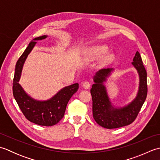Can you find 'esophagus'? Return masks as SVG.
Here are the masks:
<instances>
[{"instance_id":"esophagus-1","label":"esophagus","mask_w":160,"mask_h":160,"mask_svg":"<svg viewBox=\"0 0 160 160\" xmlns=\"http://www.w3.org/2000/svg\"><path fill=\"white\" fill-rule=\"evenodd\" d=\"M82 87L86 89H89L91 87V83L89 82V81H85V82H84L82 83Z\"/></svg>"}]
</instances>
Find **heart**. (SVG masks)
Listing matches in <instances>:
<instances>
[{"mask_svg": "<svg viewBox=\"0 0 160 160\" xmlns=\"http://www.w3.org/2000/svg\"><path fill=\"white\" fill-rule=\"evenodd\" d=\"M108 51V47L106 45H100L96 46L91 49L90 53L92 57H100L102 56ZM107 58H111V55H108L107 56Z\"/></svg>", "mask_w": 160, "mask_h": 160, "instance_id": "heart-1", "label": "heart"}]
</instances>
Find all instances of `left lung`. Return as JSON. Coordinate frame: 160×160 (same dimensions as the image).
I'll return each mask as SVG.
<instances>
[{"mask_svg": "<svg viewBox=\"0 0 160 160\" xmlns=\"http://www.w3.org/2000/svg\"><path fill=\"white\" fill-rule=\"evenodd\" d=\"M132 64L137 69L140 77V84L136 97L125 107L117 108L112 105L104 82L113 69H102L93 77L91 94L93 100V117L101 127L116 128L131 124L140 112L147 96V73L143 65L140 54L136 52Z\"/></svg>", "mask_w": 160, "mask_h": 160, "instance_id": "8db88e82", "label": "left lung"}]
</instances>
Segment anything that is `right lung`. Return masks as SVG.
<instances>
[{"label": "right lung", "mask_w": 160, "mask_h": 160, "mask_svg": "<svg viewBox=\"0 0 160 160\" xmlns=\"http://www.w3.org/2000/svg\"><path fill=\"white\" fill-rule=\"evenodd\" d=\"M47 37L45 35L42 36L32 40L17 61L13 80V95L23 115L29 121L38 125L50 127L56 124L64 117L68 102L78 91L79 84L75 83L64 87L51 99L45 101L33 99L27 94L20 86L18 82L23 64L34 47L36 40H43Z\"/></svg>", "instance_id": "right-lung-1"}]
</instances>
